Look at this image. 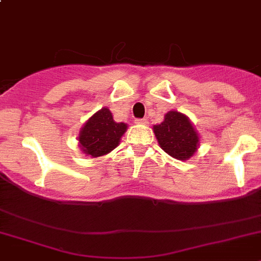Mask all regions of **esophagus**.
<instances>
[{
    "instance_id": "obj_1",
    "label": "esophagus",
    "mask_w": 261,
    "mask_h": 261,
    "mask_svg": "<svg viewBox=\"0 0 261 261\" xmlns=\"http://www.w3.org/2000/svg\"><path fill=\"white\" fill-rule=\"evenodd\" d=\"M136 123H139V125H148V119H145V118L136 119Z\"/></svg>"
}]
</instances>
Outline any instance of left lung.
<instances>
[{
  "instance_id": "obj_1",
  "label": "left lung",
  "mask_w": 261,
  "mask_h": 261,
  "mask_svg": "<svg viewBox=\"0 0 261 261\" xmlns=\"http://www.w3.org/2000/svg\"><path fill=\"white\" fill-rule=\"evenodd\" d=\"M160 147L177 160H187L198 149L199 136L186 116L169 112L160 125L153 126Z\"/></svg>"
}]
</instances>
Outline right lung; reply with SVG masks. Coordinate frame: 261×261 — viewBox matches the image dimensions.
I'll use <instances>...</instances> for the list:
<instances>
[{"instance_id":"1","label":"right lung","mask_w":261,"mask_h":261,"mask_svg":"<svg viewBox=\"0 0 261 261\" xmlns=\"http://www.w3.org/2000/svg\"><path fill=\"white\" fill-rule=\"evenodd\" d=\"M126 128L127 126L125 123L114 122L109 109L104 108L98 110L82 128L79 135L82 149L92 157L104 156L119 144V139Z\"/></svg>"}]
</instances>
